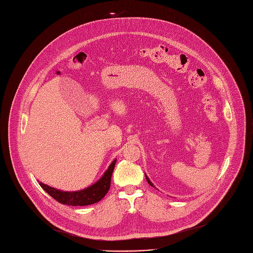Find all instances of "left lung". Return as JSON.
<instances>
[{
	"instance_id": "1",
	"label": "left lung",
	"mask_w": 253,
	"mask_h": 253,
	"mask_svg": "<svg viewBox=\"0 0 253 253\" xmlns=\"http://www.w3.org/2000/svg\"><path fill=\"white\" fill-rule=\"evenodd\" d=\"M145 175H146V174H145ZM146 179H147V181H148V183H149V184H150V185H151V186H154V185H153V183H152V182H151V181H150V180H149V178H148V177H147V176H146Z\"/></svg>"
}]
</instances>
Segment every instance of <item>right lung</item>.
Masks as SVG:
<instances>
[{"mask_svg":"<svg viewBox=\"0 0 253 253\" xmlns=\"http://www.w3.org/2000/svg\"><path fill=\"white\" fill-rule=\"evenodd\" d=\"M115 162L116 160H114L110 164V166L104 173V175L98 181L94 183L93 185H91L90 187H87L80 191H73V192L63 191V190L50 187L42 182H40V184L51 198H53L56 202H59L63 205L74 206V207L92 205L101 201L107 193L110 187L111 175L115 166Z\"/></svg>","mask_w":253,"mask_h":253,"instance_id":"obj_1","label":"right lung"}]
</instances>
